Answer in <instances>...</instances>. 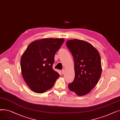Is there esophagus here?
Returning a JSON list of instances; mask_svg holds the SVG:
<instances>
[{
	"mask_svg": "<svg viewBox=\"0 0 120 120\" xmlns=\"http://www.w3.org/2000/svg\"><path fill=\"white\" fill-rule=\"evenodd\" d=\"M65 70L64 68H63V69H62V74H64V73H65Z\"/></svg>",
	"mask_w": 120,
	"mask_h": 120,
	"instance_id": "1",
	"label": "esophagus"
}]
</instances>
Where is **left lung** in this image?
I'll return each instance as SVG.
<instances>
[{
	"mask_svg": "<svg viewBox=\"0 0 120 120\" xmlns=\"http://www.w3.org/2000/svg\"><path fill=\"white\" fill-rule=\"evenodd\" d=\"M74 61L75 77L68 88L78 96L90 92L102 73L101 57L98 50L86 41L73 39L66 43Z\"/></svg>",
	"mask_w": 120,
	"mask_h": 120,
	"instance_id": "left-lung-1",
	"label": "left lung"
}]
</instances>
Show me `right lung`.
Returning <instances> with one entry per match:
<instances>
[{"label": "right lung", "instance_id": "obj_1", "mask_svg": "<svg viewBox=\"0 0 120 120\" xmlns=\"http://www.w3.org/2000/svg\"><path fill=\"white\" fill-rule=\"evenodd\" d=\"M64 40L44 38L35 41L28 46L20 61L23 77L33 91L41 93L49 90L60 75L54 71V55Z\"/></svg>", "mask_w": 120, "mask_h": 120}]
</instances>
